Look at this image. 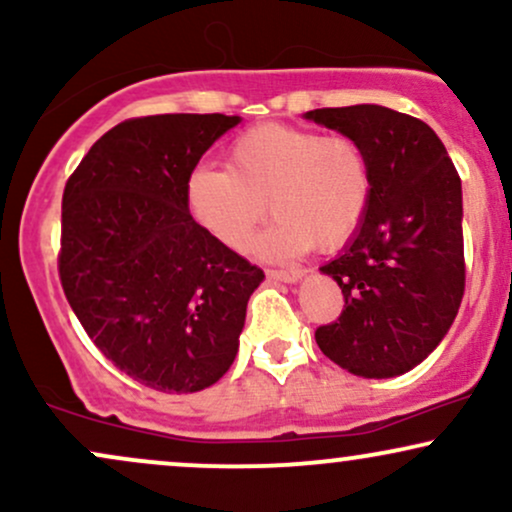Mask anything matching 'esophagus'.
<instances>
[{
  "label": "esophagus",
  "instance_id": "obj_1",
  "mask_svg": "<svg viewBox=\"0 0 512 512\" xmlns=\"http://www.w3.org/2000/svg\"><path fill=\"white\" fill-rule=\"evenodd\" d=\"M269 279L274 281H286V284H293V281L303 279V269H269Z\"/></svg>",
  "mask_w": 512,
  "mask_h": 512
}]
</instances>
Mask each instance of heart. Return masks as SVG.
<instances>
[{"mask_svg":"<svg viewBox=\"0 0 512 512\" xmlns=\"http://www.w3.org/2000/svg\"><path fill=\"white\" fill-rule=\"evenodd\" d=\"M226 158L228 170L197 166L185 182L190 216L226 248H248L267 202L276 219L257 252L272 260L342 248L366 219L373 170L354 137L264 122L240 132Z\"/></svg>","mask_w":512,"mask_h":512,"instance_id":"heart-1","label":"heart"}]
</instances>
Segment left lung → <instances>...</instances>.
Segmentation results:
<instances>
[{
    "label": "left lung",
    "instance_id": "left-lung-1",
    "mask_svg": "<svg viewBox=\"0 0 512 512\" xmlns=\"http://www.w3.org/2000/svg\"><path fill=\"white\" fill-rule=\"evenodd\" d=\"M354 137L373 170L366 219L344 252L320 267L344 310L315 330L330 361L361 378L419 366L450 330L464 296L462 182L438 134L383 105L305 113Z\"/></svg>",
    "mask_w": 512,
    "mask_h": 512
}]
</instances>
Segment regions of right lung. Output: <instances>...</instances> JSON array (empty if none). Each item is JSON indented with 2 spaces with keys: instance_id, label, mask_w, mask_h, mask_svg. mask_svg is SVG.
<instances>
[{
  "instance_id": "1",
  "label": "right lung",
  "mask_w": 512,
  "mask_h": 512,
  "mask_svg": "<svg viewBox=\"0 0 512 512\" xmlns=\"http://www.w3.org/2000/svg\"><path fill=\"white\" fill-rule=\"evenodd\" d=\"M238 115H149L105 132L62 195L64 296L91 342L158 392L214 385L264 272L209 236L187 175Z\"/></svg>"
}]
</instances>
